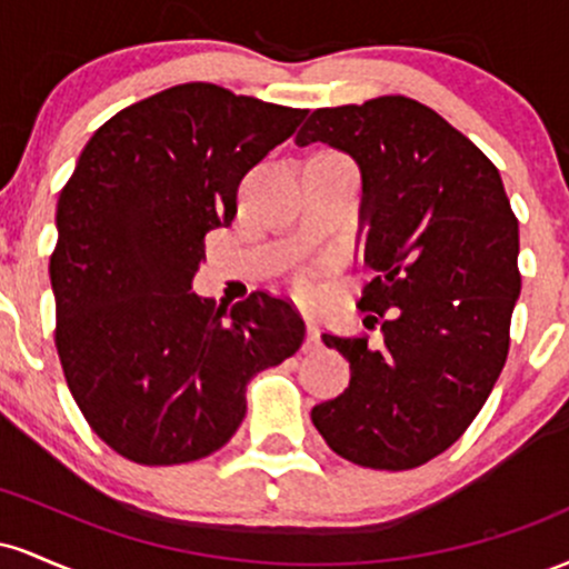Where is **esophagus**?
Here are the masks:
<instances>
[{
    "label": "esophagus",
    "mask_w": 569,
    "mask_h": 569,
    "mask_svg": "<svg viewBox=\"0 0 569 569\" xmlns=\"http://www.w3.org/2000/svg\"><path fill=\"white\" fill-rule=\"evenodd\" d=\"M321 348V329L312 318H307V339H305V350H318Z\"/></svg>",
    "instance_id": "obj_1"
}]
</instances>
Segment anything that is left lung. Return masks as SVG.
Segmentation results:
<instances>
[{"label": "left lung", "mask_w": 569, "mask_h": 569, "mask_svg": "<svg viewBox=\"0 0 569 569\" xmlns=\"http://www.w3.org/2000/svg\"><path fill=\"white\" fill-rule=\"evenodd\" d=\"M318 141L361 171L363 259L380 272L361 307L388 318L382 348L321 337L348 358L350 385L312 407V426L356 466L407 471L452 447L498 382L519 221L485 152L411 98L316 109L293 143Z\"/></svg>", "instance_id": "obj_1"}]
</instances>
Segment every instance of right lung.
<instances>
[{"label": "right lung", "mask_w": 569, "mask_h": 569, "mask_svg": "<svg viewBox=\"0 0 569 569\" xmlns=\"http://www.w3.org/2000/svg\"><path fill=\"white\" fill-rule=\"evenodd\" d=\"M307 109L187 82L117 112L58 198L56 348L77 407L117 455L179 466L217 452L246 385L305 339L286 299L230 312L192 291L206 232L230 227L240 179Z\"/></svg>", "instance_id": "add662e5"}]
</instances>
